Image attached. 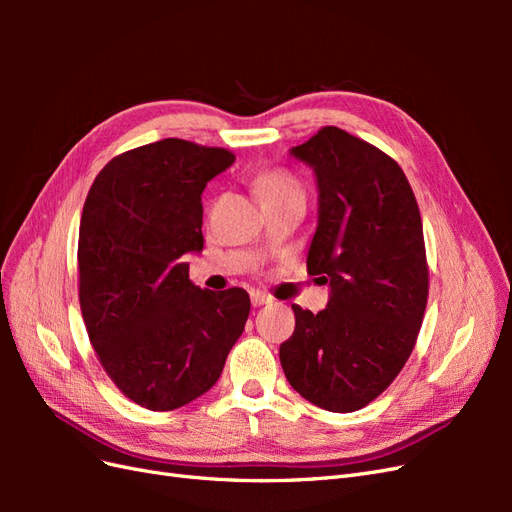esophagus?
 Segmentation results:
<instances>
[{"mask_svg": "<svg viewBox=\"0 0 512 512\" xmlns=\"http://www.w3.org/2000/svg\"><path fill=\"white\" fill-rule=\"evenodd\" d=\"M250 299H252V305H254V307L271 303V297H267V294H262V292H252Z\"/></svg>", "mask_w": 512, "mask_h": 512, "instance_id": "obj_1", "label": "esophagus"}]
</instances>
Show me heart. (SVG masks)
Wrapping results in <instances>:
<instances>
[{"instance_id":"obj_1","label":"heart","mask_w":512,"mask_h":512,"mask_svg":"<svg viewBox=\"0 0 512 512\" xmlns=\"http://www.w3.org/2000/svg\"><path fill=\"white\" fill-rule=\"evenodd\" d=\"M252 183L256 196L262 200V205L305 196L301 181L284 168H260Z\"/></svg>"}]
</instances>
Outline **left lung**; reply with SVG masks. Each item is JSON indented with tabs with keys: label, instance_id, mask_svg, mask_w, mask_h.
I'll list each match as a JSON object with an SVG mask.
<instances>
[{
	"label": "left lung",
	"instance_id": "left-lung-1",
	"mask_svg": "<svg viewBox=\"0 0 512 512\" xmlns=\"http://www.w3.org/2000/svg\"><path fill=\"white\" fill-rule=\"evenodd\" d=\"M290 153L318 179L307 273L331 299L318 314L292 305L280 361L314 406L354 412L389 389L416 346L429 294L421 211L401 166L346 130L324 126Z\"/></svg>",
	"mask_w": 512,
	"mask_h": 512
}]
</instances>
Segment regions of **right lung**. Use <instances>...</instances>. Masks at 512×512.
Here are the masks:
<instances>
[{
  "label": "right lung",
  "instance_id": "add662e5",
  "mask_svg": "<svg viewBox=\"0 0 512 512\" xmlns=\"http://www.w3.org/2000/svg\"><path fill=\"white\" fill-rule=\"evenodd\" d=\"M235 153L183 138L119 153L87 194L79 301L106 376L134 404L168 412L218 382L250 316L243 288L200 290L188 252L203 250L205 185Z\"/></svg>",
  "mask_w": 512,
  "mask_h": 512
}]
</instances>
